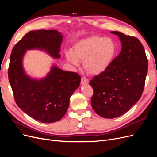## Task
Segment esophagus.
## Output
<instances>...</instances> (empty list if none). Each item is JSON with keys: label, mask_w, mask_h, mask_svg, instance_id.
<instances>
[{"label": "esophagus", "mask_w": 157, "mask_h": 157, "mask_svg": "<svg viewBox=\"0 0 157 157\" xmlns=\"http://www.w3.org/2000/svg\"><path fill=\"white\" fill-rule=\"evenodd\" d=\"M88 82H89V81H88V80L86 78L82 77L81 78V84L82 85H86V84H88Z\"/></svg>", "instance_id": "esophagus-1"}]
</instances>
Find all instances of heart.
<instances>
[{
    "mask_svg": "<svg viewBox=\"0 0 157 157\" xmlns=\"http://www.w3.org/2000/svg\"><path fill=\"white\" fill-rule=\"evenodd\" d=\"M117 52V45L110 38L92 36L76 43L73 52H67L66 59L73 65L83 61V67L90 74L104 72L111 65Z\"/></svg>",
    "mask_w": 157,
    "mask_h": 157,
    "instance_id": "b5f03b06",
    "label": "heart"
}]
</instances>
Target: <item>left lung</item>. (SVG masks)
Returning <instances> with one entry per match:
<instances>
[{
  "mask_svg": "<svg viewBox=\"0 0 157 157\" xmlns=\"http://www.w3.org/2000/svg\"><path fill=\"white\" fill-rule=\"evenodd\" d=\"M111 33L119 36L121 51L104 72L89 82L94 90L92 107L98 115L106 118L122 115L139 100L148 69L144 48L137 38Z\"/></svg>",
  "mask_w": 157,
  "mask_h": 157,
  "instance_id": "obj_1",
  "label": "left lung"
}]
</instances>
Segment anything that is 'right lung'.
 Returning a JSON list of instances; mask_svg holds the SVG:
<instances>
[{"label":"right lung","mask_w":157,"mask_h":157,"mask_svg":"<svg viewBox=\"0 0 157 157\" xmlns=\"http://www.w3.org/2000/svg\"><path fill=\"white\" fill-rule=\"evenodd\" d=\"M62 40L61 33L56 30L31 31L13 46L10 55L8 80L16 103L23 112L43 123L58 121L65 115L80 77L53 65L45 78H32L23 69V58L26 50L39 49L58 59Z\"/></svg>","instance_id":"obj_1"}]
</instances>
